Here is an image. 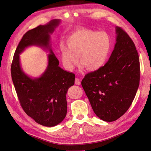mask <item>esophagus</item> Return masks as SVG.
<instances>
[{
    "instance_id": "obj_1",
    "label": "esophagus",
    "mask_w": 151,
    "mask_h": 151,
    "mask_svg": "<svg viewBox=\"0 0 151 151\" xmlns=\"http://www.w3.org/2000/svg\"><path fill=\"white\" fill-rule=\"evenodd\" d=\"M75 84L76 85H79L81 84V80L79 78H75Z\"/></svg>"
}]
</instances>
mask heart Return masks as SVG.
Returning a JSON list of instances; mask_svg holds the SVG:
<instances>
[{
  "label": "heart",
  "mask_w": 151,
  "mask_h": 151,
  "mask_svg": "<svg viewBox=\"0 0 151 151\" xmlns=\"http://www.w3.org/2000/svg\"><path fill=\"white\" fill-rule=\"evenodd\" d=\"M111 41L107 33L90 29L78 30L68 36L66 45H60L61 60L65 68L72 71L80 61L81 68L98 70L107 61Z\"/></svg>",
  "instance_id": "heart-1"
}]
</instances>
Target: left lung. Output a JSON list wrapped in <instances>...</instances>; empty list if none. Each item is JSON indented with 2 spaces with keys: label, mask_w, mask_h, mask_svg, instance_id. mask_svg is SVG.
<instances>
[{
  "label": "left lung",
  "mask_w": 151,
  "mask_h": 151,
  "mask_svg": "<svg viewBox=\"0 0 151 151\" xmlns=\"http://www.w3.org/2000/svg\"><path fill=\"white\" fill-rule=\"evenodd\" d=\"M116 43L107 63L81 81L96 115L106 122L122 116L132 104L140 81V63L133 41L116 26Z\"/></svg>",
  "instance_id": "left-lung-1"
}]
</instances>
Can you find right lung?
Masks as SVG:
<instances>
[{
  "label": "right lung",
  "instance_id": "obj_1",
  "mask_svg": "<svg viewBox=\"0 0 151 151\" xmlns=\"http://www.w3.org/2000/svg\"><path fill=\"white\" fill-rule=\"evenodd\" d=\"M60 22V19H53L28 31L19 43L11 65L12 81L24 111L36 122L46 127L59 124L65 118L66 95L75 83V74L61 68L51 47L50 35ZM31 45L40 46L50 52L47 69L38 78L27 76L20 63L19 55Z\"/></svg>",
  "mask_w": 151,
  "mask_h": 151
}]
</instances>
